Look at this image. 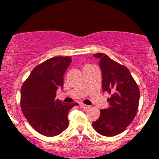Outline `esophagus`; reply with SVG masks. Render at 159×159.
Returning <instances> with one entry per match:
<instances>
[{
  "label": "esophagus",
  "instance_id": "obj_1",
  "mask_svg": "<svg viewBox=\"0 0 159 159\" xmlns=\"http://www.w3.org/2000/svg\"><path fill=\"white\" fill-rule=\"evenodd\" d=\"M80 107H81V108H85V109H87V108H90V106H89V105H84V104H83V103L80 104Z\"/></svg>",
  "mask_w": 159,
  "mask_h": 159
}]
</instances>
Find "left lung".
<instances>
[{
  "label": "left lung",
  "instance_id": "1",
  "mask_svg": "<svg viewBox=\"0 0 159 159\" xmlns=\"http://www.w3.org/2000/svg\"><path fill=\"white\" fill-rule=\"evenodd\" d=\"M99 58L102 90L111 94L109 108L101 110L98 119L92 122L94 130L104 136H115L125 130L135 117L140 91L129 70L103 53L94 54Z\"/></svg>",
  "mask_w": 159,
  "mask_h": 159
}]
</instances>
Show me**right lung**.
Here are the masks:
<instances>
[{
	"label": "right lung",
	"instance_id": "1",
	"mask_svg": "<svg viewBox=\"0 0 159 159\" xmlns=\"http://www.w3.org/2000/svg\"><path fill=\"white\" fill-rule=\"evenodd\" d=\"M71 63L70 57H54L35 67L20 89V106L30 125L43 135L52 137L68 127V114L78 103L55 99L63 89L64 75Z\"/></svg>",
	"mask_w": 159,
	"mask_h": 159
}]
</instances>
